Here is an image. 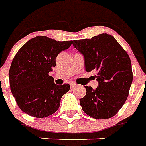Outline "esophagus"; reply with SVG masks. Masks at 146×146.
Segmentation results:
<instances>
[{
	"mask_svg": "<svg viewBox=\"0 0 146 146\" xmlns=\"http://www.w3.org/2000/svg\"><path fill=\"white\" fill-rule=\"evenodd\" d=\"M76 86V83H74V82H71L70 83V87L71 88H74V87Z\"/></svg>",
	"mask_w": 146,
	"mask_h": 146,
	"instance_id": "esophagus-1",
	"label": "esophagus"
}]
</instances>
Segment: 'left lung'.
<instances>
[{"label": "left lung", "mask_w": 146, "mask_h": 146, "mask_svg": "<svg viewBox=\"0 0 146 146\" xmlns=\"http://www.w3.org/2000/svg\"><path fill=\"white\" fill-rule=\"evenodd\" d=\"M73 47L85 59L87 72L98 82L93 89L85 86L86 94L80 99L82 111L92 117L108 119L124 104L133 82L131 60L127 51L111 35L102 33L90 39L73 41Z\"/></svg>", "instance_id": "obj_1"}]
</instances>
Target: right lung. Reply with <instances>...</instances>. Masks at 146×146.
Masks as SVG:
<instances>
[{"label": "right lung", "mask_w": 146, "mask_h": 146, "mask_svg": "<svg viewBox=\"0 0 146 146\" xmlns=\"http://www.w3.org/2000/svg\"><path fill=\"white\" fill-rule=\"evenodd\" d=\"M71 44L72 41L37 36L18 50L10 65L9 79L11 92L24 113L44 118L58 110L62 96L70 86L66 83L56 85L49 73L56 66L58 54Z\"/></svg>", "instance_id": "1"}]
</instances>
